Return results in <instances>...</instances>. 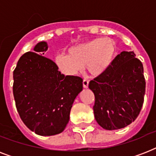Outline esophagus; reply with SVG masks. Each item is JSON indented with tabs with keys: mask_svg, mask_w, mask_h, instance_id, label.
I'll return each mask as SVG.
<instances>
[{
	"mask_svg": "<svg viewBox=\"0 0 156 156\" xmlns=\"http://www.w3.org/2000/svg\"><path fill=\"white\" fill-rule=\"evenodd\" d=\"M88 84H89V82H88V80H86V79H84V80H83V87L87 88L88 87Z\"/></svg>",
	"mask_w": 156,
	"mask_h": 156,
	"instance_id": "obj_1",
	"label": "esophagus"
}]
</instances>
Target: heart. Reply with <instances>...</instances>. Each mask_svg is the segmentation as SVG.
<instances>
[{
  "instance_id": "obj_1",
  "label": "heart",
  "mask_w": 156,
  "mask_h": 156,
  "mask_svg": "<svg viewBox=\"0 0 156 156\" xmlns=\"http://www.w3.org/2000/svg\"><path fill=\"white\" fill-rule=\"evenodd\" d=\"M116 52L113 40L95 38L69 48L67 55L59 54L54 61L57 69L65 75H77L85 66L90 75L99 77L110 67Z\"/></svg>"
}]
</instances>
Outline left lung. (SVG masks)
Returning a JSON list of instances; mask_svg holds the SVG:
<instances>
[{"mask_svg": "<svg viewBox=\"0 0 156 156\" xmlns=\"http://www.w3.org/2000/svg\"><path fill=\"white\" fill-rule=\"evenodd\" d=\"M95 95L97 123L107 130L125 128L135 121L143 107L146 82L143 64L133 52H121L107 71L89 83Z\"/></svg>", "mask_w": 156, "mask_h": 156, "instance_id": "8db88e82", "label": "left lung"}]
</instances>
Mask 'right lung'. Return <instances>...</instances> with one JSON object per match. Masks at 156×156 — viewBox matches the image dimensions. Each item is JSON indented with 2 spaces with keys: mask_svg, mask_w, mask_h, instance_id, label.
<instances>
[{
  "mask_svg": "<svg viewBox=\"0 0 156 156\" xmlns=\"http://www.w3.org/2000/svg\"><path fill=\"white\" fill-rule=\"evenodd\" d=\"M47 42L38 43L33 52L23 54L13 71V97L26 126L36 134L61 133L69 121L73 101L83 90V79L65 76L45 57Z\"/></svg>",
  "mask_w": 156,
  "mask_h": 156,
  "instance_id": "right-lung-1",
  "label": "right lung"
}]
</instances>
